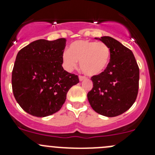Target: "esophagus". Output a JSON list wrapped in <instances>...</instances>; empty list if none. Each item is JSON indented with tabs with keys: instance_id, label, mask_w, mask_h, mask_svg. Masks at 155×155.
Instances as JSON below:
<instances>
[{
	"instance_id": "esophagus-1",
	"label": "esophagus",
	"mask_w": 155,
	"mask_h": 155,
	"mask_svg": "<svg viewBox=\"0 0 155 155\" xmlns=\"http://www.w3.org/2000/svg\"><path fill=\"white\" fill-rule=\"evenodd\" d=\"M86 79V78H85V76H79V81H83L84 79Z\"/></svg>"
}]
</instances>
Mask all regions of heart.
<instances>
[{
    "instance_id": "1",
    "label": "heart",
    "mask_w": 155,
    "mask_h": 155,
    "mask_svg": "<svg viewBox=\"0 0 155 155\" xmlns=\"http://www.w3.org/2000/svg\"><path fill=\"white\" fill-rule=\"evenodd\" d=\"M110 58V48L107 44L87 40L73 42L68 51L62 54V61L67 70H73L79 61L81 70L90 76L102 73L107 68Z\"/></svg>"
}]
</instances>
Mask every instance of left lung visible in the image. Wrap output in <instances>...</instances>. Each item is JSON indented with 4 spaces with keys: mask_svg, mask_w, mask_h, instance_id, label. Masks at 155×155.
Listing matches in <instances>:
<instances>
[{
    "mask_svg": "<svg viewBox=\"0 0 155 155\" xmlns=\"http://www.w3.org/2000/svg\"><path fill=\"white\" fill-rule=\"evenodd\" d=\"M111 51L107 68L91 77L93 88L87 93L92 109L98 114L115 117L132 107L137 99L140 70L132 51L111 37H96Z\"/></svg>",
    "mask_w": 155,
    "mask_h": 155,
    "instance_id": "1",
    "label": "left lung"
}]
</instances>
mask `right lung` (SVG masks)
Instances as JSON below:
<instances>
[{
  "instance_id": "right-lung-1",
  "label": "right lung",
  "mask_w": 155,
  "mask_h": 155,
  "mask_svg": "<svg viewBox=\"0 0 155 155\" xmlns=\"http://www.w3.org/2000/svg\"><path fill=\"white\" fill-rule=\"evenodd\" d=\"M66 39L37 40L18 52L12 73L14 97L26 112L46 117L60 110L79 78L64 70Z\"/></svg>"
}]
</instances>
